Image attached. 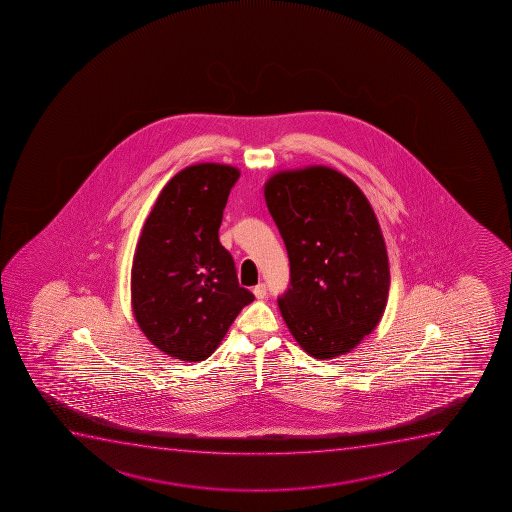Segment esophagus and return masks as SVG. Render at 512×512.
Returning <instances> with one entry per match:
<instances>
[{
  "mask_svg": "<svg viewBox=\"0 0 512 512\" xmlns=\"http://www.w3.org/2000/svg\"><path fill=\"white\" fill-rule=\"evenodd\" d=\"M253 295L257 300H264L265 295H267V288H265V284H257L255 288H253Z\"/></svg>",
  "mask_w": 512,
  "mask_h": 512,
  "instance_id": "1",
  "label": "esophagus"
}]
</instances>
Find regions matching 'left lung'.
<instances>
[{"instance_id": "left-lung-1", "label": "left lung", "mask_w": 512, "mask_h": 512, "mask_svg": "<svg viewBox=\"0 0 512 512\" xmlns=\"http://www.w3.org/2000/svg\"><path fill=\"white\" fill-rule=\"evenodd\" d=\"M289 257L277 303L296 343L319 360L349 353L377 327L391 272L372 205L327 166L279 171L264 188Z\"/></svg>"}]
</instances>
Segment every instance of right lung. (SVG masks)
<instances>
[{
  "label": "right lung",
  "mask_w": 512,
  "mask_h": 512,
  "mask_svg": "<svg viewBox=\"0 0 512 512\" xmlns=\"http://www.w3.org/2000/svg\"><path fill=\"white\" fill-rule=\"evenodd\" d=\"M240 171L200 163L181 169L159 193L132 265V308L140 331L181 361L216 351L241 308L235 260L219 241L229 192Z\"/></svg>",
  "instance_id": "right-lung-1"
}]
</instances>
